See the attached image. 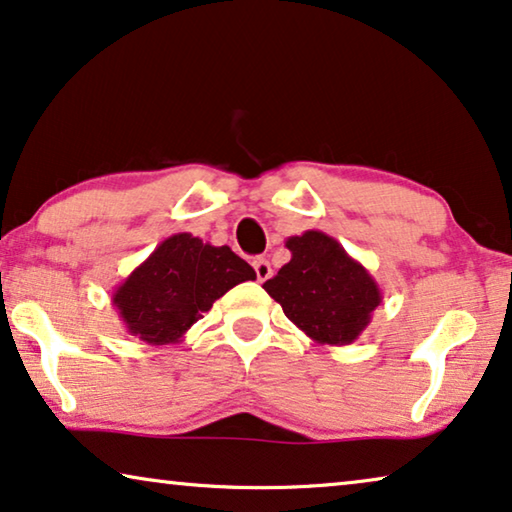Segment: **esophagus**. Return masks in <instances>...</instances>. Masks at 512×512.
<instances>
[{
    "instance_id": "obj_1",
    "label": "esophagus",
    "mask_w": 512,
    "mask_h": 512,
    "mask_svg": "<svg viewBox=\"0 0 512 512\" xmlns=\"http://www.w3.org/2000/svg\"><path fill=\"white\" fill-rule=\"evenodd\" d=\"M253 266H255V273H257V280H259V282L269 280V278L273 276V269H271V264L266 262L264 257H255V259H253Z\"/></svg>"
}]
</instances>
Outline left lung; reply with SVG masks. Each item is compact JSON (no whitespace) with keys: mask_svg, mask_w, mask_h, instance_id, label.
Returning a JSON list of instances; mask_svg holds the SVG:
<instances>
[{"mask_svg":"<svg viewBox=\"0 0 512 512\" xmlns=\"http://www.w3.org/2000/svg\"><path fill=\"white\" fill-rule=\"evenodd\" d=\"M285 246L292 259L262 287L317 345H352L384 299L377 280L333 236L319 230L289 236Z\"/></svg>","mask_w":512,"mask_h":512,"instance_id":"8db88e82","label":"left lung"}]
</instances>
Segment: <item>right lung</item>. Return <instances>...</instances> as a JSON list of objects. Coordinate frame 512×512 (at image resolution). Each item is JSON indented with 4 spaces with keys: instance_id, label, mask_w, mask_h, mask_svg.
Listing matches in <instances>:
<instances>
[{
    "instance_id": "obj_1",
    "label": "right lung",
    "mask_w": 512,
    "mask_h": 512,
    "mask_svg": "<svg viewBox=\"0 0 512 512\" xmlns=\"http://www.w3.org/2000/svg\"><path fill=\"white\" fill-rule=\"evenodd\" d=\"M255 278L253 266L232 248L179 232L135 266L114 289L112 305L131 335L149 345H177L213 301Z\"/></svg>"
}]
</instances>
